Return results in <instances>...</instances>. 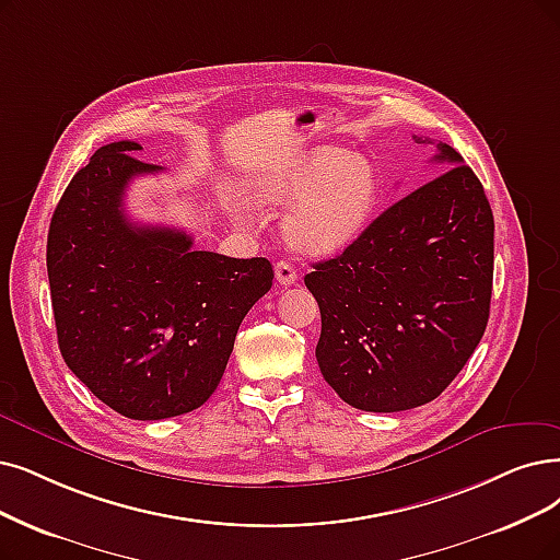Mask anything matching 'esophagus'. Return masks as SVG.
<instances>
[{
  "label": "esophagus",
  "instance_id": "esophagus-1",
  "mask_svg": "<svg viewBox=\"0 0 560 560\" xmlns=\"http://www.w3.org/2000/svg\"><path fill=\"white\" fill-rule=\"evenodd\" d=\"M276 280L284 287L294 284L299 280V273H296V266L289 264V261H278L276 264Z\"/></svg>",
  "mask_w": 560,
  "mask_h": 560
}]
</instances>
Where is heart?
<instances>
[{
  "mask_svg": "<svg viewBox=\"0 0 560 560\" xmlns=\"http://www.w3.org/2000/svg\"><path fill=\"white\" fill-rule=\"evenodd\" d=\"M268 197L294 202L284 218V234L299 250L332 255L349 248L372 225L382 178L365 155L324 147L282 172Z\"/></svg>",
  "mask_w": 560,
  "mask_h": 560,
  "instance_id": "b5f03b06",
  "label": "heart"
}]
</instances>
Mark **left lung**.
Instances as JSON below:
<instances>
[{
    "instance_id": "left-lung-1",
    "label": "left lung",
    "mask_w": 560,
    "mask_h": 560,
    "mask_svg": "<svg viewBox=\"0 0 560 560\" xmlns=\"http://www.w3.org/2000/svg\"><path fill=\"white\" fill-rule=\"evenodd\" d=\"M434 163L450 170L397 199L342 255L312 264L305 276L322 312L319 370L353 409L428 405L487 328L494 215L480 178L451 144H436Z\"/></svg>"
}]
</instances>
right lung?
Wrapping results in <instances>:
<instances>
[{"label":"right lung","instance_id":"add662e5","mask_svg":"<svg viewBox=\"0 0 560 560\" xmlns=\"http://www.w3.org/2000/svg\"><path fill=\"white\" fill-rule=\"evenodd\" d=\"M138 142L101 147L63 190L48 232L59 351L103 405L132 420L188 413L218 388L248 310L271 289L264 257L195 250L124 211Z\"/></svg>","mask_w":560,"mask_h":560}]
</instances>
